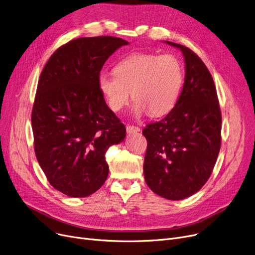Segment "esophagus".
<instances>
[{
  "instance_id": "1",
  "label": "esophagus",
  "mask_w": 255,
  "mask_h": 255,
  "mask_svg": "<svg viewBox=\"0 0 255 255\" xmlns=\"http://www.w3.org/2000/svg\"><path fill=\"white\" fill-rule=\"evenodd\" d=\"M126 130L128 133H136L140 131V128L137 126H131V125H127L126 126Z\"/></svg>"
}]
</instances>
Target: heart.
Segmentation results:
<instances>
[{"label": "heart", "instance_id": "obj_1", "mask_svg": "<svg viewBox=\"0 0 255 255\" xmlns=\"http://www.w3.org/2000/svg\"><path fill=\"white\" fill-rule=\"evenodd\" d=\"M115 73L101 72L98 87L110 109L119 112L132 95L134 113L152 117L169 114L176 106L184 80L179 59L165 53L137 52L121 60Z\"/></svg>", "mask_w": 255, "mask_h": 255}]
</instances>
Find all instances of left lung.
I'll list each match as a JSON object with an SVG mask.
<instances>
[{"instance_id":"obj_1","label":"left lung","mask_w":255,"mask_h":255,"mask_svg":"<svg viewBox=\"0 0 255 255\" xmlns=\"http://www.w3.org/2000/svg\"><path fill=\"white\" fill-rule=\"evenodd\" d=\"M185 59V82L173 110L161 121L146 125L145 183L170 200L189 197L202 189L215 166L221 145V112L216 87L205 63L190 48Z\"/></svg>"}]
</instances>
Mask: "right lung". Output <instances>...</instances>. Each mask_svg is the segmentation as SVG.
Masks as SVG:
<instances>
[{"label":"right lung","instance_id":"right-lung-1","mask_svg":"<svg viewBox=\"0 0 255 255\" xmlns=\"http://www.w3.org/2000/svg\"><path fill=\"white\" fill-rule=\"evenodd\" d=\"M127 44L112 36L71 40L52 53L39 77L31 119L36 158L53 188L70 197L100 188L110 170L105 153L126 136L98 76L106 60Z\"/></svg>","mask_w":255,"mask_h":255}]
</instances>
